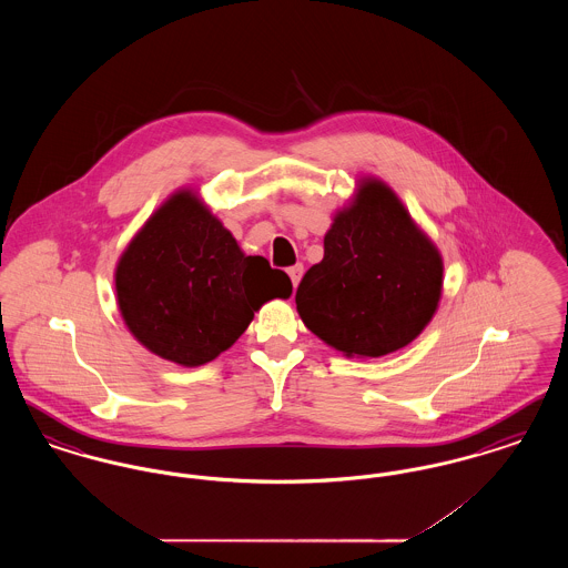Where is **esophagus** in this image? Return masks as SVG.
<instances>
[{"instance_id": "1", "label": "esophagus", "mask_w": 568, "mask_h": 568, "mask_svg": "<svg viewBox=\"0 0 568 568\" xmlns=\"http://www.w3.org/2000/svg\"><path fill=\"white\" fill-rule=\"evenodd\" d=\"M290 278H292V283H294V287H297V283H300V278H302V274H304V266L302 264H296V266H292L290 271Z\"/></svg>"}]
</instances>
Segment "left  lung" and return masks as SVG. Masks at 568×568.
Segmentation results:
<instances>
[{
  "mask_svg": "<svg viewBox=\"0 0 568 568\" xmlns=\"http://www.w3.org/2000/svg\"><path fill=\"white\" fill-rule=\"evenodd\" d=\"M443 294V257L389 185L357 181L325 232L324 260L300 281L304 325L347 357H381L413 343Z\"/></svg>",
  "mask_w": 568,
  "mask_h": 568,
  "instance_id": "left-lung-1",
  "label": "left lung"
}]
</instances>
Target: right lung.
Wrapping results in <instances>:
<instances>
[{
	"mask_svg": "<svg viewBox=\"0 0 568 568\" xmlns=\"http://www.w3.org/2000/svg\"><path fill=\"white\" fill-rule=\"evenodd\" d=\"M114 290L140 345L195 368L227 352L262 304L292 296V281L268 260L244 255L200 195L179 190L121 253Z\"/></svg>",
	"mask_w": 568,
	"mask_h": 568,
	"instance_id": "1",
	"label": "right lung"
}]
</instances>
